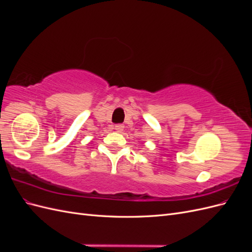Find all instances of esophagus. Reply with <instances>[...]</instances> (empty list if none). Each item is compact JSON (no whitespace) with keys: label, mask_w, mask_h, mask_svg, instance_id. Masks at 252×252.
<instances>
[{"label":"esophagus","mask_w":252,"mask_h":252,"mask_svg":"<svg viewBox=\"0 0 252 252\" xmlns=\"http://www.w3.org/2000/svg\"><path fill=\"white\" fill-rule=\"evenodd\" d=\"M123 129H124V126L122 124H118V125L114 126V130H116L117 132H122V131H123Z\"/></svg>","instance_id":"1"}]
</instances>
